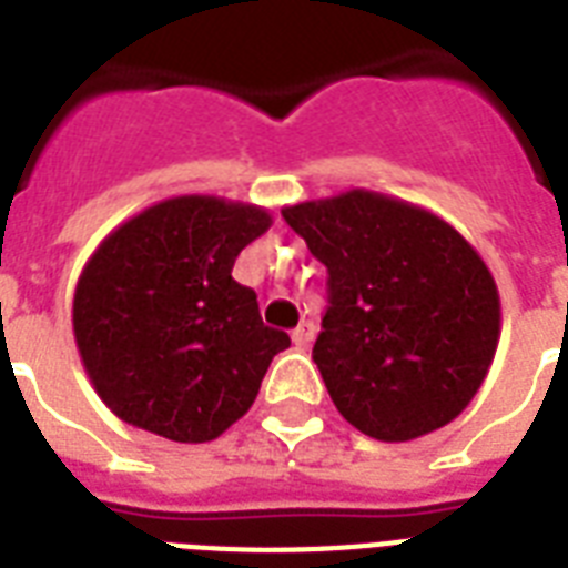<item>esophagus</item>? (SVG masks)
<instances>
[{
  "label": "esophagus",
  "instance_id": "34e87169",
  "mask_svg": "<svg viewBox=\"0 0 568 568\" xmlns=\"http://www.w3.org/2000/svg\"><path fill=\"white\" fill-rule=\"evenodd\" d=\"M312 338H315V324H312V321H303V324H297V329L292 333L294 347H310Z\"/></svg>",
  "mask_w": 568,
  "mask_h": 568
}]
</instances>
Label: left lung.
Masks as SVG:
<instances>
[{"instance_id":"1","label":"left lung","mask_w":568,"mask_h":568,"mask_svg":"<svg viewBox=\"0 0 568 568\" xmlns=\"http://www.w3.org/2000/svg\"><path fill=\"white\" fill-rule=\"evenodd\" d=\"M327 265L329 306L312 359L345 422L413 442L454 422L501 338L493 271L430 209L368 189L285 205Z\"/></svg>"}]
</instances>
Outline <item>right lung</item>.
Listing matches in <instances>:
<instances>
[{"mask_svg": "<svg viewBox=\"0 0 568 568\" xmlns=\"http://www.w3.org/2000/svg\"><path fill=\"white\" fill-rule=\"evenodd\" d=\"M262 205L168 196L111 230L73 292L84 374L120 422L200 445L247 413L267 365L292 338L262 324L256 292L232 280Z\"/></svg>", "mask_w": 568, "mask_h": 568, "instance_id": "1", "label": "right lung"}]
</instances>
